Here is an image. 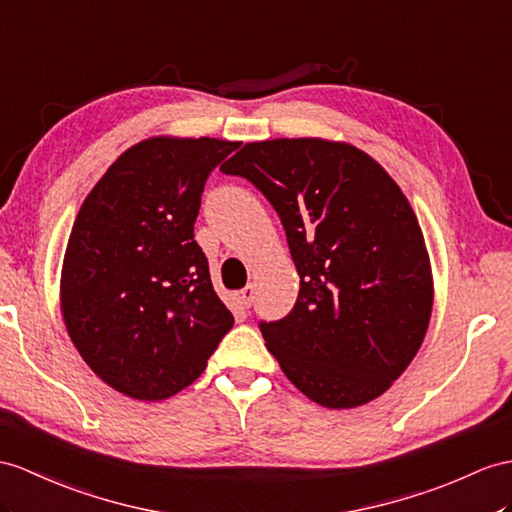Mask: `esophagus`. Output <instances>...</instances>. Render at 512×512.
<instances>
[{
  "instance_id": "1",
  "label": "esophagus",
  "mask_w": 512,
  "mask_h": 512,
  "mask_svg": "<svg viewBox=\"0 0 512 512\" xmlns=\"http://www.w3.org/2000/svg\"><path fill=\"white\" fill-rule=\"evenodd\" d=\"M254 297H256V286H254V284H247L245 289H241V291H239V302H241L245 308L252 306Z\"/></svg>"
}]
</instances>
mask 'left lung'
Segmentation results:
<instances>
[{"label": "left lung", "instance_id": "8db88e82", "mask_svg": "<svg viewBox=\"0 0 512 512\" xmlns=\"http://www.w3.org/2000/svg\"><path fill=\"white\" fill-rule=\"evenodd\" d=\"M223 173L276 208L299 273L297 302L260 321L284 376L326 408H356L402 376L432 315V271L400 186L350 143H247Z\"/></svg>", "mask_w": 512, "mask_h": 512}]
</instances>
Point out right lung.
Masks as SVG:
<instances>
[{
    "label": "right lung",
    "mask_w": 512,
    "mask_h": 512,
    "mask_svg": "<svg viewBox=\"0 0 512 512\" xmlns=\"http://www.w3.org/2000/svg\"><path fill=\"white\" fill-rule=\"evenodd\" d=\"M236 147L208 136L136 143L73 223L62 319L84 363L134 400H167L193 384L232 328L193 226L210 171Z\"/></svg>",
    "instance_id": "add662e5"
}]
</instances>
